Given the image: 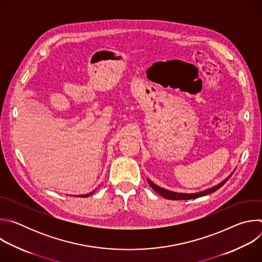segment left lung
I'll return each mask as SVG.
<instances>
[{
    "instance_id": "1",
    "label": "left lung",
    "mask_w": 262,
    "mask_h": 262,
    "mask_svg": "<svg viewBox=\"0 0 262 262\" xmlns=\"http://www.w3.org/2000/svg\"><path fill=\"white\" fill-rule=\"evenodd\" d=\"M231 177V175L226 178L225 180H224L223 182H221L220 184L213 186V188H210L206 191H203V192H200V193H197V194H181V193H174V192H171V191H168V190H165V189H162L160 188V186H158L157 184H155L154 182H151L150 180L148 179V182L149 184L151 185V188L158 193L160 194L161 196L165 197L166 199H170V200H189V199H195V198H198V197H201V196H205V195H208V194H211L215 191H217L220 188H222V186L225 184L227 182V180Z\"/></svg>"
}]
</instances>
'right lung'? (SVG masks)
<instances>
[{
    "mask_svg": "<svg viewBox=\"0 0 262 262\" xmlns=\"http://www.w3.org/2000/svg\"><path fill=\"white\" fill-rule=\"evenodd\" d=\"M91 194H92V193H90V194H87V195H80L79 197H88V196H89V195H91Z\"/></svg>",
    "mask_w": 262,
    "mask_h": 262,
    "instance_id": "add662e5",
    "label": "right lung"
}]
</instances>
